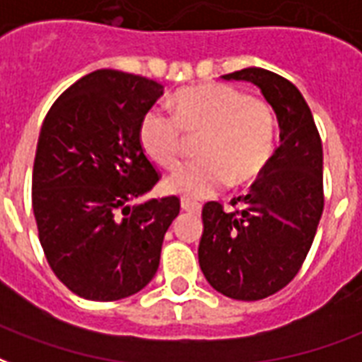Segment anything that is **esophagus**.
<instances>
[{
	"mask_svg": "<svg viewBox=\"0 0 362 362\" xmlns=\"http://www.w3.org/2000/svg\"><path fill=\"white\" fill-rule=\"evenodd\" d=\"M182 209H184V211H189V213H199V211H202V203L192 202L188 197H184V199H182Z\"/></svg>",
	"mask_w": 362,
	"mask_h": 362,
	"instance_id": "esophagus-1",
	"label": "esophagus"
}]
</instances>
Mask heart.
I'll return each instance as SVG.
<instances>
[{"mask_svg": "<svg viewBox=\"0 0 362 362\" xmlns=\"http://www.w3.org/2000/svg\"><path fill=\"white\" fill-rule=\"evenodd\" d=\"M170 109L173 117L157 107L141 117V149L163 168H176L184 134L199 136L202 159L168 176V192L199 199L230 184L249 186L269 168L276 147V117L264 99L247 98L234 86L205 82L178 90Z\"/></svg>", "mask_w": 362, "mask_h": 362, "instance_id": "b5f03b06", "label": "heart"}]
</instances>
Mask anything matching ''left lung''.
Wrapping results in <instances>:
<instances>
[{
	"label": "left lung",
	"instance_id": "obj_1",
	"mask_svg": "<svg viewBox=\"0 0 362 362\" xmlns=\"http://www.w3.org/2000/svg\"><path fill=\"white\" fill-rule=\"evenodd\" d=\"M224 80L255 84L280 127V146L247 195L203 205L199 267L222 296L257 301L293 280L322 216V141L307 101L290 80L249 66Z\"/></svg>",
	"mask_w": 362,
	"mask_h": 362
}]
</instances>
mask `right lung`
I'll return each mask as SVG.
<instances>
[{"label": "right lung", "instance_id": "1", "mask_svg": "<svg viewBox=\"0 0 362 362\" xmlns=\"http://www.w3.org/2000/svg\"><path fill=\"white\" fill-rule=\"evenodd\" d=\"M163 95L128 72L86 74L45 115L32 170V209L55 276L92 301H117L151 282L176 195L138 202L159 182L138 140Z\"/></svg>", "mask_w": 362, "mask_h": 362}]
</instances>
